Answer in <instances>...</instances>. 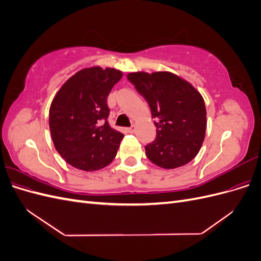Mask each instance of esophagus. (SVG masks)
Returning a JSON list of instances; mask_svg holds the SVG:
<instances>
[{"label": "esophagus", "instance_id": "esophagus-1", "mask_svg": "<svg viewBox=\"0 0 261 261\" xmlns=\"http://www.w3.org/2000/svg\"><path fill=\"white\" fill-rule=\"evenodd\" d=\"M135 129H136V126H135V125H132L130 127H128V128H127V132H128V133H130V134H133L134 132H135Z\"/></svg>", "mask_w": 261, "mask_h": 261}]
</instances>
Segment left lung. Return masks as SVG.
<instances>
[{
  "mask_svg": "<svg viewBox=\"0 0 261 261\" xmlns=\"http://www.w3.org/2000/svg\"><path fill=\"white\" fill-rule=\"evenodd\" d=\"M127 80L146 99L155 118V139L145 146L148 159L163 169L191 162L206 134L207 112L201 94L168 72L132 73Z\"/></svg>",
  "mask_w": 261,
  "mask_h": 261,
  "instance_id": "obj_1",
  "label": "left lung"
}]
</instances>
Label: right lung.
<instances>
[{
	"label": "right lung",
	"instance_id": "1",
	"mask_svg": "<svg viewBox=\"0 0 261 261\" xmlns=\"http://www.w3.org/2000/svg\"><path fill=\"white\" fill-rule=\"evenodd\" d=\"M120 70L85 68L62 86L53 99L49 125L55 149L72 167L96 171L116 155L124 135L109 125L108 96Z\"/></svg>",
	"mask_w": 261,
	"mask_h": 261
}]
</instances>
